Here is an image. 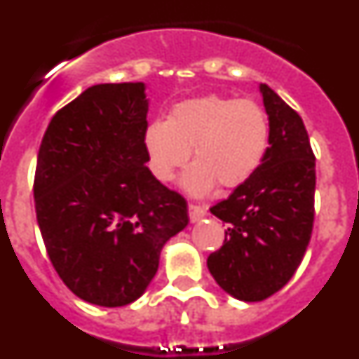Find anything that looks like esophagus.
<instances>
[{
	"mask_svg": "<svg viewBox=\"0 0 359 359\" xmlns=\"http://www.w3.org/2000/svg\"><path fill=\"white\" fill-rule=\"evenodd\" d=\"M205 215H207V210H205L203 207H199V205H189V217L192 223H198V221H201Z\"/></svg>",
	"mask_w": 359,
	"mask_h": 359,
	"instance_id": "1",
	"label": "esophagus"
}]
</instances>
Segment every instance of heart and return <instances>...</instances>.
Segmentation results:
<instances>
[{"instance_id": "obj_1", "label": "heart", "mask_w": 359, "mask_h": 359, "mask_svg": "<svg viewBox=\"0 0 359 359\" xmlns=\"http://www.w3.org/2000/svg\"><path fill=\"white\" fill-rule=\"evenodd\" d=\"M149 169L170 182L190 158L183 176L192 196L210 194L215 185L230 190L244 185L261 167L269 145V122L253 100L208 95L172 107L167 122H152L144 135Z\"/></svg>"}]
</instances>
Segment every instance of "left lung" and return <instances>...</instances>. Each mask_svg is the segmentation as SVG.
<instances>
[{
    "instance_id": "8db88e82",
    "label": "left lung",
    "mask_w": 359,
    "mask_h": 359,
    "mask_svg": "<svg viewBox=\"0 0 359 359\" xmlns=\"http://www.w3.org/2000/svg\"><path fill=\"white\" fill-rule=\"evenodd\" d=\"M269 122L261 167L228 199L210 208L228 224L207 259L228 294L261 302L286 286L304 259L315 221V154L306 126L271 88L259 86Z\"/></svg>"
}]
</instances>
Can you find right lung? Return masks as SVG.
I'll return each mask as SVG.
<instances>
[{"label":"right lung","mask_w":359,"mask_h":359,"mask_svg":"<svg viewBox=\"0 0 359 359\" xmlns=\"http://www.w3.org/2000/svg\"><path fill=\"white\" fill-rule=\"evenodd\" d=\"M144 82L97 84L57 111L37 154L34 199L53 268L72 293L120 307L145 293L187 201L147 163Z\"/></svg>","instance_id":"1"}]
</instances>
